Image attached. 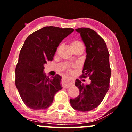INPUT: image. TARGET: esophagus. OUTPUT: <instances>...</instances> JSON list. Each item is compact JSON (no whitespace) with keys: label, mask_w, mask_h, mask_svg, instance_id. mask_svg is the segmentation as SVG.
Instances as JSON below:
<instances>
[{"label":"esophagus","mask_w":132,"mask_h":132,"mask_svg":"<svg viewBox=\"0 0 132 132\" xmlns=\"http://www.w3.org/2000/svg\"><path fill=\"white\" fill-rule=\"evenodd\" d=\"M73 85V82L70 80L67 79H64L63 80L62 82V86L64 88H68V87H70L71 86Z\"/></svg>","instance_id":"34e87169"}]
</instances>
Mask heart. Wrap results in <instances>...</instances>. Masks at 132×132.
<instances>
[{
  "label": "heart",
  "instance_id": "b5f03b06",
  "mask_svg": "<svg viewBox=\"0 0 132 132\" xmlns=\"http://www.w3.org/2000/svg\"><path fill=\"white\" fill-rule=\"evenodd\" d=\"M71 47H72V50H75L79 49V48H83V45L82 43L78 40H74L71 42Z\"/></svg>",
  "mask_w": 132,
  "mask_h": 132
}]
</instances>
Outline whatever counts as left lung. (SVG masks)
<instances>
[{"instance_id":"8db88e82","label":"left lung","mask_w":132,"mask_h":132,"mask_svg":"<svg viewBox=\"0 0 132 132\" xmlns=\"http://www.w3.org/2000/svg\"><path fill=\"white\" fill-rule=\"evenodd\" d=\"M76 31L81 35L87 53L82 77H88L90 82L84 84L77 79L75 86L78 87L79 94L75 99H70V103L74 109L87 112L101 104L109 89V53L105 41L93 30L80 28Z\"/></svg>"}]
</instances>
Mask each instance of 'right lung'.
I'll return each instance as SVG.
<instances>
[{
    "mask_svg": "<svg viewBox=\"0 0 132 132\" xmlns=\"http://www.w3.org/2000/svg\"><path fill=\"white\" fill-rule=\"evenodd\" d=\"M73 31V28L45 27L30 35L24 42L15 68V85L23 102L31 109L48 108L55 94L62 89L61 76L49 78L44 73V66L53 60L60 43Z\"/></svg>",
    "mask_w": 132,
    "mask_h": 132,
    "instance_id": "1",
    "label": "right lung"
}]
</instances>
